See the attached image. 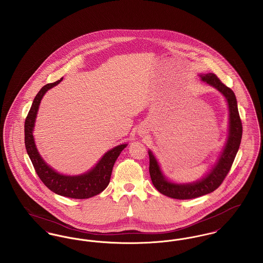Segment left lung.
<instances>
[{
  "instance_id": "obj_1",
  "label": "left lung",
  "mask_w": 263,
  "mask_h": 263,
  "mask_svg": "<svg viewBox=\"0 0 263 263\" xmlns=\"http://www.w3.org/2000/svg\"><path fill=\"white\" fill-rule=\"evenodd\" d=\"M199 77L202 82L216 88L227 100L229 108L228 137L210 171L200 180L191 183H175L171 181L161 169L153 152L151 150L148 151L150 158L149 172L153 185L161 194L177 200L195 199L216 190L231 170L242 136V125L238 114L236 97L233 91L227 87L214 73H201Z\"/></svg>"
}]
</instances>
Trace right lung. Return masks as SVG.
<instances>
[{"label": "right lung", "mask_w": 263, "mask_h": 263, "mask_svg": "<svg viewBox=\"0 0 263 263\" xmlns=\"http://www.w3.org/2000/svg\"><path fill=\"white\" fill-rule=\"evenodd\" d=\"M62 80V78L53 83H48L35 95L25 121V145L37 176L50 191L66 198L88 199L106 189L110 182L114 163L128 144H120L110 149L90 170L80 175H64L50 167L40 154L32 133L44 95L49 89L60 84Z\"/></svg>", "instance_id": "1"}]
</instances>
